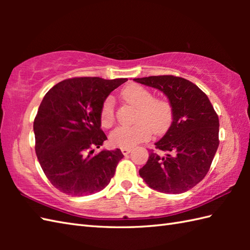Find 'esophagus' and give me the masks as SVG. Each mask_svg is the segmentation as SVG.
I'll use <instances>...</instances> for the list:
<instances>
[{"label":"esophagus","mask_w":250,"mask_h":250,"mask_svg":"<svg viewBox=\"0 0 250 250\" xmlns=\"http://www.w3.org/2000/svg\"><path fill=\"white\" fill-rule=\"evenodd\" d=\"M121 152L124 153L125 156H126V155H129V153L131 152V148H121Z\"/></svg>","instance_id":"esophagus-1"}]
</instances>
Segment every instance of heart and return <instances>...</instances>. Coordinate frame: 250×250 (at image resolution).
Returning <instances> with one entry per match:
<instances>
[{"label":"heart","instance_id":"heart-1","mask_svg":"<svg viewBox=\"0 0 250 250\" xmlns=\"http://www.w3.org/2000/svg\"><path fill=\"white\" fill-rule=\"evenodd\" d=\"M122 97L137 107L136 124L122 125L110 133L109 140L114 146L121 148L134 147L139 143L150 137L152 131L156 134L164 133L173 120L171 103L164 99H155L153 94L145 87L132 83L122 91ZM101 125L109 128L115 121V103L111 97L106 98L101 107Z\"/></svg>","mask_w":250,"mask_h":250}]
</instances>
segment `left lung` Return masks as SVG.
I'll return each mask as SVG.
<instances>
[{
	"mask_svg": "<svg viewBox=\"0 0 250 250\" xmlns=\"http://www.w3.org/2000/svg\"><path fill=\"white\" fill-rule=\"evenodd\" d=\"M160 90L173 108L167 133L155 143L140 176L163 193H183L208 172L219 146V119L207 95L187 79L173 75L134 78ZM162 152V154L160 152Z\"/></svg>",
	"mask_w": 250,
	"mask_h": 250,
	"instance_id": "obj_1",
	"label": "left lung"
}]
</instances>
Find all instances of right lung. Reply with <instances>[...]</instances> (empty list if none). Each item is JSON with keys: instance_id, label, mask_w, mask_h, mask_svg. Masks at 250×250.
I'll return each mask as SVG.
<instances>
[{"instance_id": "1", "label": "right lung", "mask_w": 250, "mask_h": 250, "mask_svg": "<svg viewBox=\"0 0 250 250\" xmlns=\"http://www.w3.org/2000/svg\"><path fill=\"white\" fill-rule=\"evenodd\" d=\"M126 78L75 77L52 87L42 101L33 124L35 152L54 187L73 196L103 190L124 158L120 149L93 155L107 140L101 130L105 99Z\"/></svg>"}]
</instances>
